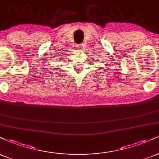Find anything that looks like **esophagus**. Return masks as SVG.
Listing matches in <instances>:
<instances>
[{
	"instance_id": "1",
	"label": "esophagus",
	"mask_w": 159,
	"mask_h": 159,
	"mask_svg": "<svg viewBox=\"0 0 159 159\" xmlns=\"http://www.w3.org/2000/svg\"><path fill=\"white\" fill-rule=\"evenodd\" d=\"M83 47H84V44H78L77 45L78 49H81L82 48H83Z\"/></svg>"
}]
</instances>
